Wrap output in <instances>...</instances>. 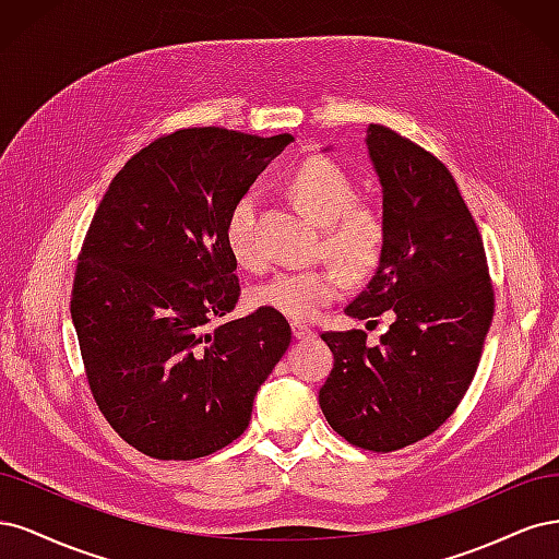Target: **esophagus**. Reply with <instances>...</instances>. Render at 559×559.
Here are the masks:
<instances>
[{
    "mask_svg": "<svg viewBox=\"0 0 559 559\" xmlns=\"http://www.w3.org/2000/svg\"><path fill=\"white\" fill-rule=\"evenodd\" d=\"M293 334H295V338H311V336H316V332L311 328L301 325V322H293Z\"/></svg>",
    "mask_w": 559,
    "mask_h": 559,
    "instance_id": "esophagus-1",
    "label": "esophagus"
}]
</instances>
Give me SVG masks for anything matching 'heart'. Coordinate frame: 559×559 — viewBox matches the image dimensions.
Instances as JSON below:
<instances>
[{"label": "heart", "mask_w": 559, "mask_h": 559, "mask_svg": "<svg viewBox=\"0 0 559 559\" xmlns=\"http://www.w3.org/2000/svg\"><path fill=\"white\" fill-rule=\"evenodd\" d=\"M287 194L295 204L325 225L322 239L332 258L350 269H365L376 262L383 246V223L378 215L355 202L350 176L322 157H309L285 178ZM255 192L239 194L225 215V243L229 255L241 266L255 269L262 264L255 241ZM346 290V276L338 266L287 269L260 283L253 301L290 320H313L325 306Z\"/></svg>", "instance_id": "1"}]
</instances>
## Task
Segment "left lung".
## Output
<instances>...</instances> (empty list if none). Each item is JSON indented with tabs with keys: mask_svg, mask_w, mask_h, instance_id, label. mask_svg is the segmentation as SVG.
<instances>
[{
	"mask_svg": "<svg viewBox=\"0 0 559 559\" xmlns=\"http://www.w3.org/2000/svg\"><path fill=\"white\" fill-rule=\"evenodd\" d=\"M367 151L383 188V246L376 274L346 316H388L367 332H325L334 369L318 402L348 443L390 453L441 427L469 390L495 313L478 227L441 162L383 124ZM371 322V320H369Z\"/></svg>",
	"mask_w": 559,
	"mask_h": 559,
	"instance_id": "8db88e82",
	"label": "left lung"
}]
</instances>
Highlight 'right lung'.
I'll use <instances>...</instances> for the list:
<instances>
[{"mask_svg": "<svg viewBox=\"0 0 559 559\" xmlns=\"http://www.w3.org/2000/svg\"><path fill=\"white\" fill-rule=\"evenodd\" d=\"M290 134L190 128L124 165L85 234L71 290L90 390L118 435L155 460H194L243 435L290 346L272 311L239 301L225 215Z\"/></svg>", "mask_w": 559, "mask_h": 559, "instance_id": "obj_1", "label": "right lung"}]
</instances>
